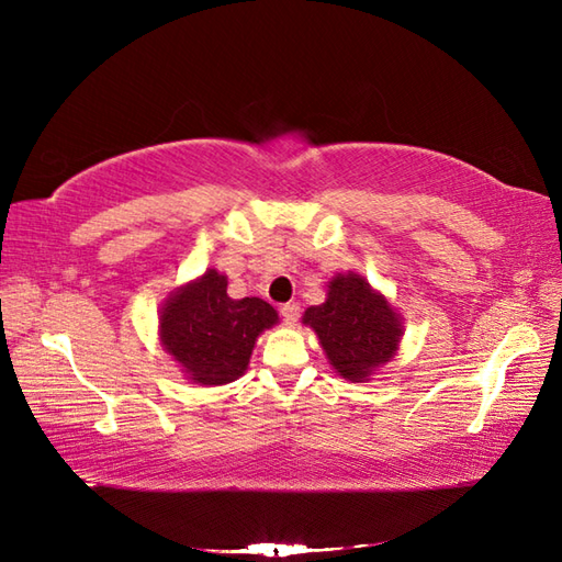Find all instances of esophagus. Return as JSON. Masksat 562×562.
Returning a JSON list of instances; mask_svg holds the SVG:
<instances>
[{
	"instance_id": "34e87169",
	"label": "esophagus",
	"mask_w": 562,
	"mask_h": 562,
	"mask_svg": "<svg viewBox=\"0 0 562 562\" xmlns=\"http://www.w3.org/2000/svg\"><path fill=\"white\" fill-rule=\"evenodd\" d=\"M280 316H282V321L288 326H294L296 321H300V304H294V302H290V304H282L280 306Z\"/></svg>"
}]
</instances>
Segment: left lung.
Returning a JSON list of instances; mask_svg holds the SVG:
<instances>
[{"instance_id":"8db88e82","label":"left lung","mask_w":562,"mask_h":562,"mask_svg":"<svg viewBox=\"0 0 562 562\" xmlns=\"http://www.w3.org/2000/svg\"><path fill=\"white\" fill-rule=\"evenodd\" d=\"M304 324L316 330L330 364L350 381H364L389 362L401 340L398 314L360 274L333 278L328 300L306 308Z\"/></svg>"}]
</instances>
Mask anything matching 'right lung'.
Returning <instances> with one entry per match:
<instances>
[{"mask_svg":"<svg viewBox=\"0 0 562 562\" xmlns=\"http://www.w3.org/2000/svg\"><path fill=\"white\" fill-rule=\"evenodd\" d=\"M278 324V312L258 300L226 294V278L207 270L171 294L161 308V342L186 374L205 386L229 384L248 367L256 338Z\"/></svg>","mask_w":562,"mask_h":562,"instance_id":"1","label":"right lung"}]
</instances>
